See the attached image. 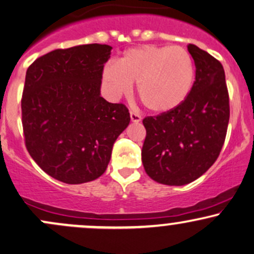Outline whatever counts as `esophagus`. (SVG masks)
I'll return each mask as SVG.
<instances>
[{"label": "esophagus", "mask_w": 254, "mask_h": 254, "mask_svg": "<svg viewBox=\"0 0 254 254\" xmlns=\"http://www.w3.org/2000/svg\"><path fill=\"white\" fill-rule=\"evenodd\" d=\"M130 118H131V122H132V123H138V122L142 121V117L133 111H130Z\"/></svg>", "instance_id": "esophagus-1"}]
</instances>
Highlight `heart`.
Masks as SVG:
<instances>
[{
  "label": "heart",
  "instance_id": "obj_1",
  "mask_svg": "<svg viewBox=\"0 0 254 254\" xmlns=\"http://www.w3.org/2000/svg\"><path fill=\"white\" fill-rule=\"evenodd\" d=\"M103 79L115 97L127 94L137 84L139 99L149 111L167 114L187 99L195 67L185 48L142 45L125 51L118 64L105 66Z\"/></svg>",
  "mask_w": 254,
  "mask_h": 254
}]
</instances>
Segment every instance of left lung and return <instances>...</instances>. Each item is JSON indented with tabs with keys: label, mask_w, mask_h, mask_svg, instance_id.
Returning <instances> with one entry per match:
<instances>
[{
	"label": "left lung",
	"mask_w": 254,
	"mask_h": 254,
	"mask_svg": "<svg viewBox=\"0 0 254 254\" xmlns=\"http://www.w3.org/2000/svg\"><path fill=\"white\" fill-rule=\"evenodd\" d=\"M195 81L187 99L167 114L145 117L142 148L145 173L167 186H183L204 174L219 157L230 121V98L221 63L189 44Z\"/></svg>",
	"instance_id": "1"
}]
</instances>
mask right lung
Returning <instances> with one entry per match:
<instances>
[{
	"mask_svg": "<svg viewBox=\"0 0 254 254\" xmlns=\"http://www.w3.org/2000/svg\"><path fill=\"white\" fill-rule=\"evenodd\" d=\"M109 45L52 51L28 67L21 99L26 148L36 164L68 185L102 176L130 123L124 104L100 96Z\"/></svg>",
	"mask_w": 254,
	"mask_h": 254,
	"instance_id": "add662e5",
	"label": "right lung"
}]
</instances>
